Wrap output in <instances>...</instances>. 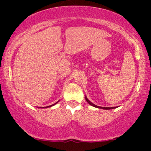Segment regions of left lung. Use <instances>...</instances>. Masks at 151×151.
Wrapping results in <instances>:
<instances>
[{
  "label": "left lung",
  "instance_id": "obj_1",
  "mask_svg": "<svg viewBox=\"0 0 151 151\" xmlns=\"http://www.w3.org/2000/svg\"><path fill=\"white\" fill-rule=\"evenodd\" d=\"M85 100L87 101V102L89 104H91V106H95V107H97V108H100V109H115V106H114V107H102V106H97V105H95L94 104H93L92 102H91V101H89V100L88 99V98L86 97V96H85Z\"/></svg>",
  "mask_w": 151,
  "mask_h": 151
}]
</instances>
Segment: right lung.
I'll use <instances>...</instances> for the list:
<instances>
[{"instance_id": "1", "label": "right lung", "mask_w": 151, "mask_h": 151, "mask_svg": "<svg viewBox=\"0 0 151 151\" xmlns=\"http://www.w3.org/2000/svg\"><path fill=\"white\" fill-rule=\"evenodd\" d=\"M58 102V101H57V102H56V103H55V104H53L50 105V106H47V107H50V106H53V105H55V104H57Z\"/></svg>"}]
</instances>
